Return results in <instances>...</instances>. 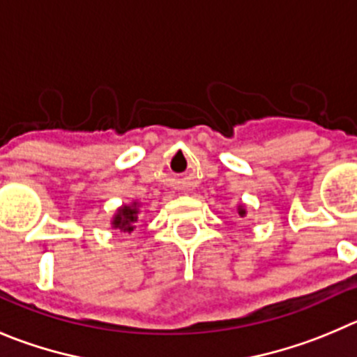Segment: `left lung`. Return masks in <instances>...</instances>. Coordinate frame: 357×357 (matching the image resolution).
<instances>
[{
  "label": "left lung",
  "instance_id": "obj_1",
  "mask_svg": "<svg viewBox=\"0 0 357 357\" xmlns=\"http://www.w3.org/2000/svg\"><path fill=\"white\" fill-rule=\"evenodd\" d=\"M239 215H241V216L245 215V209H241V208H239Z\"/></svg>",
  "mask_w": 357,
  "mask_h": 357
}]
</instances>
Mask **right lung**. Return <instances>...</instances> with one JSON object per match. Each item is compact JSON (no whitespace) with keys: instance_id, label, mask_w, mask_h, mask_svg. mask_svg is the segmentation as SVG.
Segmentation results:
<instances>
[{"instance_id":"obj_1","label":"right lung","mask_w":357,"mask_h":357,"mask_svg":"<svg viewBox=\"0 0 357 357\" xmlns=\"http://www.w3.org/2000/svg\"><path fill=\"white\" fill-rule=\"evenodd\" d=\"M137 204L133 206H123L121 209L118 211V215L114 216L112 220V224H114L116 229L123 232H132L133 227H135V222H137Z\"/></svg>"}]
</instances>
